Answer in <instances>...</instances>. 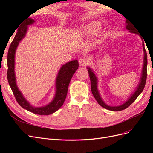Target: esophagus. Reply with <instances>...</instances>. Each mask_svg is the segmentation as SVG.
Instances as JSON below:
<instances>
[{"label": "esophagus", "mask_w": 153, "mask_h": 153, "mask_svg": "<svg viewBox=\"0 0 153 153\" xmlns=\"http://www.w3.org/2000/svg\"><path fill=\"white\" fill-rule=\"evenodd\" d=\"M89 64V61L86 58H80L79 59V65L80 66H85Z\"/></svg>", "instance_id": "1"}]
</instances>
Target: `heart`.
I'll return each mask as SVG.
<instances>
[{"label": "heart", "instance_id": "b5f03b06", "mask_svg": "<svg viewBox=\"0 0 153 153\" xmlns=\"http://www.w3.org/2000/svg\"><path fill=\"white\" fill-rule=\"evenodd\" d=\"M99 26V24L98 23H92V24H89V25H87L85 28L84 29V31L87 34H90L92 33V32H94Z\"/></svg>", "mask_w": 153, "mask_h": 153}]
</instances>
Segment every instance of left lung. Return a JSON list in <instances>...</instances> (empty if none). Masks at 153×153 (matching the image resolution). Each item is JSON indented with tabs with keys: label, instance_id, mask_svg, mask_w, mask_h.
Returning <instances> with one entry per match:
<instances>
[{
	"label": "left lung",
	"instance_id": "1",
	"mask_svg": "<svg viewBox=\"0 0 153 153\" xmlns=\"http://www.w3.org/2000/svg\"><path fill=\"white\" fill-rule=\"evenodd\" d=\"M126 23L127 24L126 28L129 30V32H133V33L139 34L138 33L137 29L134 26L133 24H132L131 23L129 22V20H126ZM140 35V34H139ZM143 52H144V58H143V67L142 69V76L140 78V82L139 84V85L137 87V91L134 92V94L129 98V99L126 101V103H124L123 105L117 106H110L106 105L104 102L103 101L101 100V97L99 94V92L98 91V89H97V78L96 77L94 73L92 72L91 70V69L89 68H88V72H89V75L90 77V80H91V91L92 93L93 94L94 98L97 101V102L98 103V104L102 106V107L111 110V111H121L123 110L124 109L127 108L130 106L135 100L137 98V97L140 95V94L143 91V89H144V87L146 85V79H147V55L146 51L144 47V43H143Z\"/></svg>",
	"mask_w": 153,
	"mask_h": 153
}]
</instances>
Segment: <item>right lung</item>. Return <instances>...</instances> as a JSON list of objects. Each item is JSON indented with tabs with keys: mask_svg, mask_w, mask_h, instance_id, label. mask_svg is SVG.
<instances>
[{
	"mask_svg": "<svg viewBox=\"0 0 153 153\" xmlns=\"http://www.w3.org/2000/svg\"><path fill=\"white\" fill-rule=\"evenodd\" d=\"M34 20L31 18H27L21 25L18 27L16 34L9 48L7 53V77L8 83L18 103L22 108L30 112L38 115H50L56 112L61 107L65 101L68 93L69 82L73 74L78 68V61H72L64 64L60 69L56 79V94L53 100L49 105L43 107H33L24 98L21 92L18 90L16 84L15 75V54L20 41L24 38L27 30V26L33 24Z\"/></svg>",
	"mask_w": 153,
	"mask_h": 153,
	"instance_id": "right-lung-1",
	"label": "right lung"
}]
</instances>
